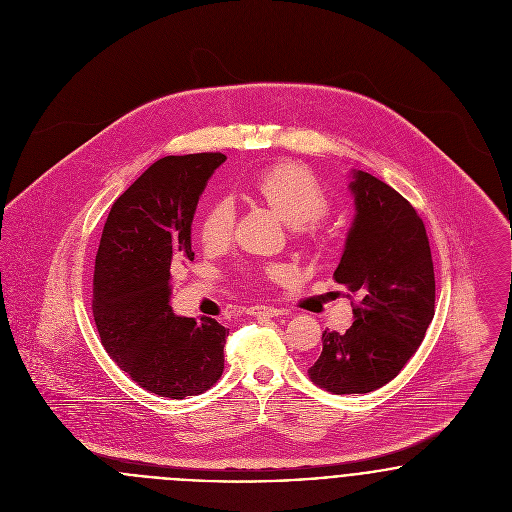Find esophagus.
Listing matches in <instances>:
<instances>
[{
  "label": "esophagus",
  "mask_w": 512,
  "mask_h": 512,
  "mask_svg": "<svg viewBox=\"0 0 512 512\" xmlns=\"http://www.w3.org/2000/svg\"><path fill=\"white\" fill-rule=\"evenodd\" d=\"M248 313L254 317H280L284 315V309L272 307V305H254V307H248Z\"/></svg>",
  "instance_id": "esophagus-1"
}]
</instances>
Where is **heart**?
<instances>
[{"label":"heart","mask_w":512,"mask_h":512,"mask_svg":"<svg viewBox=\"0 0 512 512\" xmlns=\"http://www.w3.org/2000/svg\"><path fill=\"white\" fill-rule=\"evenodd\" d=\"M258 193L272 203L286 220L292 224H305L319 219L329 209V193L319 177L299 165L280 163L256 179ZM236 222V203L232 197H219L201 220V240L207 246H220L230 240ZM270 276H282L288 272L286 266L274 264L266 270Z\"/></svg>","instance_id":"obj_1"}]
</instances>
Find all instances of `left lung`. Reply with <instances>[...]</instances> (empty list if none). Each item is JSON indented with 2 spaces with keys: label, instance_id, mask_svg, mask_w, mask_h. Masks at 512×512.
<instances>
[{
  "label": "left lung",
  "instance_id": "1",
  "mask_svg": "<svg viewBox=\"0 0 512 512\" xmlns=\"http://www.w3.org/2000/svg\"><path fill=\"white\" fill-rule=\"evenodd\" d=\"M355 217L335 282L357 297L345 335L325 331L309 378L333 394H365L390 382L434 319L436 278L416 209L374 175L351 169Z\"/></svg>",
  "mask_w": 512,
  "mask_h": 512
}]
</instances>
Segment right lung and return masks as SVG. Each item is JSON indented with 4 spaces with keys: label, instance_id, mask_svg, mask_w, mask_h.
<instances>
[{
    "label": "right lung",
    "instance_id": "1",
    "mask_svg": "<svg viewBox=\"0 0 512 512\" xmlns=\"http://www.w3.org/2000/svg\"><path fill=\"white\" fill-rule=\"evenodd\" d=\"M222 153L167 155L118 197L106 219L92 284V313L106 353L153 394L181 400L209 390L224 368L228 329L173 313L171 272L193 260L199 199Z\"/></svg>",
    "mask_w": 512,
    "mask_h": 512
}]
</instances>
